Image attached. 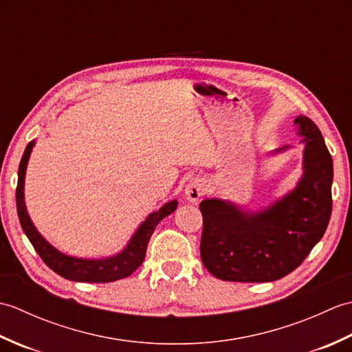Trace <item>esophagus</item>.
<instances>
[{
    "mask_svg": "<svg viewBox=\"0 0 352 352\" xmlns=\"http://www.w3.org/2000/svg\"><path fill=\"white\" fill-rule=\"evenodd\" d=\"M206 192V184L204 182L201 180V178H192V180L186 184V189H184V197L190 203H195L201 197L204 195Z\"/></svg>",
    "mask_w": 352,
    "mask_h": 352,
    "instance_id": "esophagus-1",
    "label": "esophagus"
}]
</instances>
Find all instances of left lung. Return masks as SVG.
I'll return each instance as SVG.
<instances>
[{
    "label": "left lung",
    "mask_w": 352,
    "mask_h": 352,
    "mask_svg": "<svg viewBox=\"0 0 352 352\" xmlns=\"http://www.w3.org/2000/svg\"><path fill=\"white\" fill-rule=\"evenodd\" d=\"M295 124L305 148L304 174L294 190L254 213L218 198L199 204L201 260L216 278L241 283L280 280L295 271L322 239L333 208V159L311 119L298 116Z\"/></svg>",
    "instance_id": "left-lung-1"
}]
</instances>
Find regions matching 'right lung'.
Wrapping results in <instances>:
<instances>
[{
  "instance_id": "1",
  "label": "right lung",
  "mask_w": 352,
  "mask_h": 352,
  "mask_svg": "<svg viewBox=\"0 0 352 352\" xmlns=\"http://www.w3.org/2000/svg\"><path fill=\"white\" fill-rule=\"evenodd\" d=\"M34 146V140L27 145L24 155H22L18 170V188H16V207H18V218L21 227L27 234L28 241L34 246L36 252L39 254L41 258L45 261L50 269L66 280L81 281V283H110L125 278L131 275L136 269L144 263L146 246L149 237L154 233V230L163 218H166L172 212H175L177 201L166 203L159 210L151 213L148 218L140 223L136 233L130 239L129 245L125 246L116 256L107 258H78L71 257L66 254L56 250L54 246L50 245L41 236L39 231L33 226L32 219L27 213L25 201H24V182H25V170L27 163Z\"/></svg>"
}]
</instances>
